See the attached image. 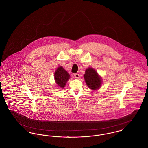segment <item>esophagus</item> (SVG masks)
I'll list each match as a JSON object with an SVG mask.
<instances>
[{
  "label": "esophagus",
  "mask_w": 148,
  "mask_h": 148,
  "mask_svg": "<svg viewBox=\"0 0 148 148\" xmlns=\"http://www.w3.org/2000/svg\"><path fill=\"white\" fill-rule=\"evenodd\" d=\"M74 77H75V78H77V79H79L80 77V75L79 74L75 73V74H74Z\"/></svg>",
  "instance_id": "obj_1"
}]
</instances>
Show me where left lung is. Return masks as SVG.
<instances>
[{"label":"left lung","instance_id":"obj_1","mask_svg":"<svg viewBox=\"0 0 148 148\" xmlns=\"http://www.w3.org/2000/svg\"><path fill=\"white\" fill-rule=\"evenodd\" d=\"M84 77L86 84L92 90H97L101 86V77L92 68H89L85 70Z\"/></svg>","mask_w":148,"mask_h":148}]
</instances>
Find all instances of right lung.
I'll use <instances>...</instances> for the list:
<instances>
[{"instance_id": "obj_1", "label": "right lung", "mask_w": 148, "mask_h": 148, "mask_svg": "<svg viewBox=\"0 0 148 148\" xmlns=\"http://www.w3.org/2000/svg\"><path fill=\"white\" fill-rule=\"evenodd\" d=\"M69 79L70 75L62 66H59L56 69L54 73V79L59 88L63 89Z\"/></svg>"}]
</instances>
